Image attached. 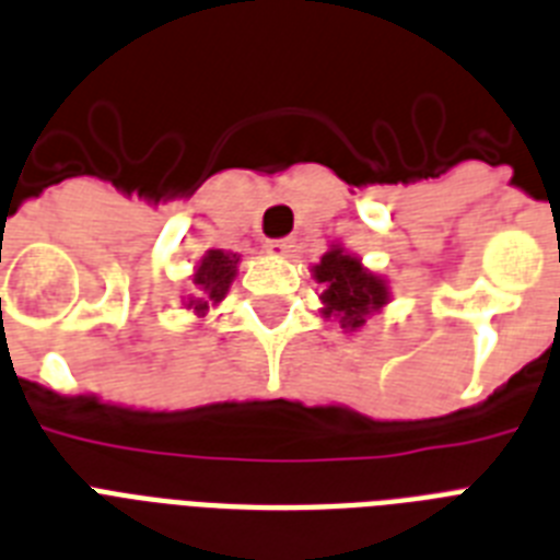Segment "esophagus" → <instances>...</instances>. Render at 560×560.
I'll list each match as a JSON object with an SVG mask.
<instances>
[{"label": "esophagus", "mask_w": 560, "mask_h": 560, "mask_svg": "<svg viewBox=\"0 0 560 560\" xmlns=\"http://www.w3.org/2000/svg\"><path fill=\"white\" fill-rule=\"evenodd\" d=\"M267 253L276 255V258H284V255L293 253V241H290V237H276V241H267Z\"/></svg>", "instance_id": "1"}]
</instances>
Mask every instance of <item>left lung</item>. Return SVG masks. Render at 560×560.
I'll use <instances>...</instances> for the list:
<instances>
[{"mask_svg":"<svg viewBox=\"0 0 560 560\" xmlns=\"http://www.w3.org/2000/svg\"><path fill=\"white\" fill-rule=\"evenodd\" d=\"M314 279L323 284V314L340 319L346 331H358L366 325L374 311H381L389 302V284L381 276L363 267L358 255L346 253L340 244H334L323 255V261L314 264Z\"/></svg>","mask_w":560,"mask_h":560,"instance_id":"obj_1","label":"left lung"}]
</instances>
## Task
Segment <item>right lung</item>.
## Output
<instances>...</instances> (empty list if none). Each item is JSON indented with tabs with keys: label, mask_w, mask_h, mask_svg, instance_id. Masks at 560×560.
<instances>
[{
	"label": "right lung",
	"mask_w": 560,
	"mask_h": 560,
	"mask_svg": "<svg viewBox=\"0 0 560 560\" xmlns=\"http://www.w3.org/2000/svg\"><path fill=\"white\" fill-rule=\"evenodd\" d=\"M237 261H241V255L226 253V249H209L202 255L191 276L194 293L186 302L188 311H194L197 316H206L209 307L223 302L237 276Z\"/></svg>",
	"instance_id": "obj_1"
}]
</instances>
